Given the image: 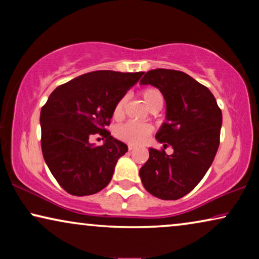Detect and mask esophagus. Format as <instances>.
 <instances>
[{
  "mask_svg": "<svg viewBox=\"0 0 259 259\" xmlns=\"http://www.w3.org/2000/svg\"><path fill=\"white\" fill-rule=\"evenodd\" d=\"M134 147H136V146H134V145L130 144V145H128V151H132V150H134Z\"/></svg>",
  "mask_w": 259,
  "mask_h": 259,
  "instance_id": "esophagus-1",
  "label": "esophagus"
}]
</instances>
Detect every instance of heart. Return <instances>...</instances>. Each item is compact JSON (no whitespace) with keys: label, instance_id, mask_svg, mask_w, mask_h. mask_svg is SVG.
I'll return each instance as SVG.
<instances>
[{"label":"heart","instance_id":"1","mask_svg":"<svg viewBox=\"0 0 259 259\" xmlns=\"http://www.w3.org/2000/svg\"><path fill=\"white\" fill-rule=\"evenodd\" d=\"M140 95L141 98H143L145 104H146V106L150 109H152L157 105H162V101H164V98H162L160 91L153 87L145 88V90L140 92ZM125 102L126 99L121 98L115 104L114 109H113V116H114L115 119H119L120 116L122 115ZM152 131H153L152 126L147 125V123L126 122L121 126L116 127L115 137L120 140L125 141V143L140 144L143 143L144 140H146V138L152 133Z\"/></svg>","mask_w":259,"mask_h":259}]
</instances>
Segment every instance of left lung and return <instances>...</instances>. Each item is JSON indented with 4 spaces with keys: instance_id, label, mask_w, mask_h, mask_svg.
<instances>
[{
    "instance_id": "1",
    "label": "left lung",
    "mask_w": 259,
    "mask_h": 259,
    "mask_svg": "<svg viewBox=\"0 0 259 259\" xmlns=\"http://www.w3.org/2000/svg\"><path fill=\"white\" fill-rule=\"evenodd\" d=\"M161 92L166 121L155 139L164 148H150V158L140 168L147 192L164 200H177L196 187L210 168L219 146L222 111L207 87L173 69H152L140 80Z\"/></svg>"
}]
</instances>
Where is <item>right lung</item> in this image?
<instances>
[{"label":"right lung","instance_id":"1","mask_svg":"<svg viewBox=\"0 0 259 259\" xmlns=\"http://www.w3.org/2000/svg\"><path fill=\"white\" fill-rule=\"evenodd\" d=\"M144 72L95 70L55 88L41 108V147L56 182L73 196L94 194L111 182L127 146L106 130L113 109ZM106 140L94 147L89 138Z\"/></svg>","mask_w":259,"mask_h":259}]
</instances>
